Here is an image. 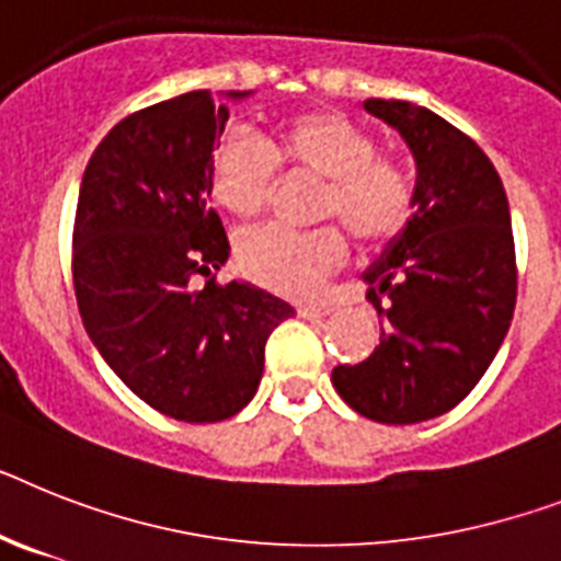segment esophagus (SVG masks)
<instances>
[{
	"label": "esophagus",
	"mask_w": 561,
	"mask_h": 561,
	"mask_svg": "<svg viewBox=\"0 0 561 561\" xmlns=\"http://www.w3.org/2000/svg\"><path fill=\"white\" fill-rule=\"evenodd\" d=\"M332 309L323 307V304H300L298 314L300 318H307V321H318V318H327Z\"/></svg>",
	"instance_id": "obj_1"
}]
</instances>
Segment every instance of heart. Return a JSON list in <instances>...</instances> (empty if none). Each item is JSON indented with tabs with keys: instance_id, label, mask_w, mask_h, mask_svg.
<instances>
[{
	"instance_id": "obj_1",
	"label": "heart",
	"mask_w": 561,
	"mask_h": 561,
	"mask_svg": "<svg viewBox=\"0 0 561 561\" xmlns=\"http://www.w3.org/2000/svg\"><path fill=\"white\" fill-rule=\"evenodd\" d=\"M275 163L323 178L314 211L335 217L367 247L398 238L413 215V183L392 157L375 154L358 123L337 111H304L286 117L257 142L243 131L226 134L208 160V188L238 220L261 215L275 188ZM346 257V234L327 224L309 231L263 226L238 240V266L263 289L307 298Z\"/></svg>"
}]
</instances>
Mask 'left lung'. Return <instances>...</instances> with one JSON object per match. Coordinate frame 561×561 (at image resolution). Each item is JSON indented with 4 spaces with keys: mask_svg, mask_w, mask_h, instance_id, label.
<instances>
[{
    "mask_svg": "<svg viewBox=\"0 0 561 561\" xmlns=\"http://www.w3.org/2000/svg\"><path fill=\"white\" fill-rule=\"evenodd\" d=\"M415 160L413 215L364 272L383 318L381 344L332 369L337 396L364 419L419 424L473 390L516 307V252L502 178L456 125L407 100H364Z\"/></svg>",
    "mask_w": 561,
    "mask_h": 561,
    "instance_id": "obj_1",
    "label": "left lung"
}]
</instances>
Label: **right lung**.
I'll use <instances>...</instances> for the list:
<instances>
[{
  "label": "right lung",
  "instance_id": "add662e5",
  "mask_svg": "<svg viewBox=\"0 0 561 561\" xmlns=\"http://www.w3.org/2000/svg\"><path fill=\"white\" fill-rule=\"evenodd\" d=\"M240 103L252 91H226ZM229 108L188 91L119 119L82 174L73 286L96 353L148 407L188 424L240 413L257 392L266 337L295 314L266 289L211 275L229 238L208 208V160Z\"/></svg>",
  "mask_w": 561,
  "mask_h": 561
}]
</instances>
